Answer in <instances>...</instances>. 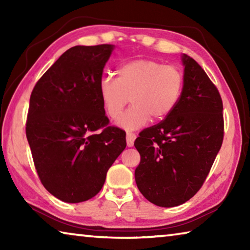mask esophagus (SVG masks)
Wrapping results in <instances>:
<instances>
[{
    "label": "esophagus",
    "instance_id": "1",
    "mask_svg": "<svg viewBox=\"0 0 250 250\" xmlns=\"http://www.w3.org/2000/svg\"><path fill=\"white\" fill-rule=\"evenodd\" d=\"M135 138H137V135H135L134 133L126 132V146H128L129 147L132 146L133 143H134Z\"/></svg>",
    "mask_w": 250,
    "mask_h": 250
}]
</instances>
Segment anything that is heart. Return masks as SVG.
I'll list each match as a JSON object with an SVG mask.
<instances>
[{"mask_svg": "<svg viewBox=\"0 0 250 250\" xmlns=\"http://www.w3.org/2000/svg\"><path fill=\"white\" fill-rule=\"evenodd\" d=\"M117 79L104 76L99 82V97L110 119H117L131 101L132 105L118 120L120 128L132 131L152 120L167 117L180 103L184 75L174 65L155 59L139 58L122 64Z\"/></svg>", "mask_w": 250, "mask_h": 250, "instance_id": "heart-1", "label": "heart"}]
</instances>
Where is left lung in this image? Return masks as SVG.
<instances>
[{
  "instance_id": "1",
  "label": "left lung",
  "mask_w": 250,
  "mask_h": 250,
  "mask_svg": "<svg viewBox=\"0 0 250 250\" xmlns=\"http://www.w3.org/2000/svg\"><path fill=\"white\" fill-rule=\"evenodd\" d=\"M182 62L180 103L134 141L141 156L135 183L147 201L161 207L183 204L200 191L224 138L223 101L216 86L192 57L183 54Z\"/></svg>"
}]
</instances>
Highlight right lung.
<instances>
[{"instance_id": "add662e5", "label": "right lung", "mask_w": 250, "mask_h": 250, "mask_svg": "<svg viewBox=\"0 0 250 250\" xmlns=\"http://www.w3.org/2000/svg\"><path fill=\"white\" fill-rule=\"evenodd\" d=\"M113 47L69 48L32 91L26 137L33 161L44 188L62 202L97 195L109 167L125 149V132L109 125L99 97Z\"/></svg>"}]
</instances>
